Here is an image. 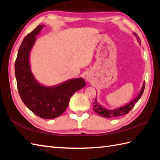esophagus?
I'll use <instances>...</instances> for the list:
<instances>
[{
    "label": "esophagus",
    "instance_id": "1",
    "mask_svg": "<svg viewBox=\"0 0 160 160\" xmlns=\"http://www.w3.org/2000/svg\"><path fill=\"white\" fill-rule=\"evenodd\" d=\"M87 80L88 81V82H90V81H91V78L89 76H87Z\"/></svg>",
    "mask_w": 160,
    "mask_h": 160
}]
</instances>
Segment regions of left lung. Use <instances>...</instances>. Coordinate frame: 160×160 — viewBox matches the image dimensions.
<instances>
[{"label": "left lung", "instance_id": "1", "mask_svg": "<svg viewBox=\"0 0 160 160\" xmlns=\"http://www.w3.org/2000/svg\"><path fill=\"white\" fill-rule=\"evenodd\" d=\"M133 34L135 36L137 41H138V42L140 44L141 40L139 39V37H138V35H137L135 32H134ZM144 88H145V82L143 83L142 89H141L138 95L136 96V98H134L132 101L130 102L129 103H128V104H126V105L122 106V107H120V108H117L114 109H108L107 108L102 107L101 105H100L99 103L97 102V98H96L95 101L93 102V105H94L93 108V110H94V112L98 115L101 116L102 117H106V118L120 117V116L126 114L133 108L134 105H135L137 102V101H139V98H141V96H142V95L143 94V91H144Z\"/></svg>", "mask_w": 160, "mask_h": 160}]
</instances>
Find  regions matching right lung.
I'll list each match as a JSON object with an SVG mask.
<instances>
[{"instance_id": "add662e5", "label": "right lung", "mask_w": 160, "mask_h": 160, "mask_svg": "<svg viewBox=\"0 0 160 160\" xmlns=\"http://www.w3.org/2000/svg\"><path fill=\"white\" fill-rule=\"evenodd\" d=\"M44 25H39L25 37L15 62V76L22 101L34 114L45 119L58 117L66 110L71 97L85 86L82 78L68 80L55 86L39 83L31 71L30 54L36 36Z\"/></svg>"}]
</instances>
